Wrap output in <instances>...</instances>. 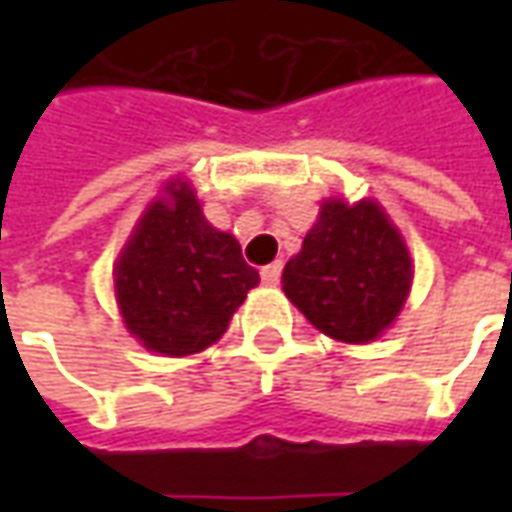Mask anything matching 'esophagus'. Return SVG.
<instances>
[{
  "instance_id": "1",
  "label": "esophagus",
  "mask_w": 512,
  "mask_h": 512,
  "mask_svg": "<svg viewBox=\"0 0 512 512\" xmlns=\"http://www.w3.org/2000/svg\"><path fill=\"white\" fill-rule=\"evenodd\" d=\"M260 277H263V282L266 285H277L279 277H282V263H271V266H266L263 271H260Z\"/></svg>"
}]
</instances>
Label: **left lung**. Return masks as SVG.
Instances as JSON below:
<instances>
[{
    "mask_svg": "<svg viewBox=\"0 0 512 512\" xmlns=\"http://www.w3.org/2000/svg\"><path fill=\"white\" fill-rule=\"evenodd\" d=\"M411 277L406 241L378 202L326 200L282 271V290L315 329L359 345L392 326Z\"/></svg>",
    "mask_w": 512,
    "mask_h": 512,
    "instance_id": "8db88e82",
    "label": "left lung"
}]
</instances>
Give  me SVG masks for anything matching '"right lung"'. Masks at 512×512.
<instances>
[{"label": "right lung", "mask_w": 512, "mask_h": 512, "mask_svg": "<svg viewBox=\"0 0 512 512\" xmlns=\"http://www.w3.org/2000/svg\"><path fill=\"white\" fill-rule=\"evenodd\" d=\"M145 208L115 263V293L126 329L147 351L200 354L230 326L260 282L241 246L202 216L186 180Z\"/></svg>", "instance_id": "obj_1"}]
</instances>
